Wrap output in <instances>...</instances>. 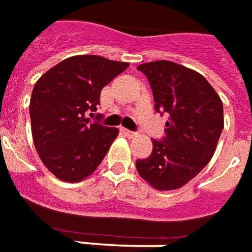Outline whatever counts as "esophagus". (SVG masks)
Masks as SVG:
<instances>
[{
  "label": "esophagus",
  "mask_w": 252,
  "mask_h": 252,
  "mask_svg": "<svg viewBox=\"0 0 252 252\" xmlns=\"http://www.w3.org/2000/svg\"><path fill=\"white\" fill-rule=\"evenodd\" d=\"M123 133L127 135V137H130V138H131V137H134V135H135L134 131H131V130H127V129L123 130Z\"/></svg>",
  "instance_id": "1"
}]
</instances>
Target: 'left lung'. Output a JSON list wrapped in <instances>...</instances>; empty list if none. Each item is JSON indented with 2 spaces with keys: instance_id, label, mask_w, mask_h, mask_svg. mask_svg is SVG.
Masks as SVG:
<instances>
[{
  "instance_id": "8db88e82",
  "label": "left lung",
  "mask_w": 252,
  "mask_h": 252,
  "mask_svg": "<svg viewBox=\"0 0 252 252\" xmlns=\"http://www.w3.org/2000/svg\"><path fill=\"white\" fill-rule=\"evenodd\" d=\"M151 84L155 110L168 114L163 140L135 161L141 178L158 190H175L210 161L224 129L222 101L202 74L171 61L137 67Z\"/></svg>"
}]
</instances>
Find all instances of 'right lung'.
<instances>
[{
  "mask_svg": "<svg viewBox=\"0 0 252 252\" xmlns=\"http://www.w3.org/2000/svg\"><path fill=\"white\" fill-rule=\"evenodd\" d=\"M127 62L76 55L51 67L33 87L30 101L33 144L50 172L80 182L97 168L117 138V127L91 122L101 89L127 69Z\"/></svg>",
  "mask_w": 252,
  "mask_h": 252,
  "instance_id": "obj_1",
  "label": "right lung"
}]
</instances>
